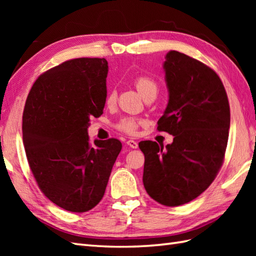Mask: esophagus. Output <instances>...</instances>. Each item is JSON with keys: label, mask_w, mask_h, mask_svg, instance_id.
Masks as SVG:
<instances>
[{"label": "esophagus", "mask_w": 256, "mask_h": 256, "mask_svg": "<svg viewBox=\"0 0 256 256\" xmlns=\"http://www.w3.org/2000/svg\"><path fill=\"white\" fill-rule=\"evenodd\" d=\"M126 144H128L131 148H138V142H135V140H128V142H126Z\"/></svg>", "instance_id": "esophagus-1"}]
</instances>
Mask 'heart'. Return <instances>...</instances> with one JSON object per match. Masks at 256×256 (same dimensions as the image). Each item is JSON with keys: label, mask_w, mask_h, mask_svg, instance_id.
I'll list each match as a JSON object with an SVG mask.
<instances>
[{"label": "heart", "mask_w": 256, "mask_h": 256, "mask_svg": "<svg viewBox=\"0 0 256 256\" xmlns=\"http://www.w3.org/2000/svg\"><path fill=\"white\" fill-rule=\"evenodd\" d=\"M134 84L136 86V89L138 91V94L142 96L143 98L150 94V92H157V84L155 82L154 79H152L150 77H148V76H140V77L136 78L134 81ZM116 99V91H111L108 92V94L106 96V103L111 104ZM140 124V121L138 118H128L122 120L121 122L118 123V128L121 131L128 133V134H135L138 132V125Z\"/></svg>", "instance_id": "1"}]
</instances>
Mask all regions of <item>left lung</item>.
<instances>
[{"instance_id":"obj_1","label":"left lung","mask_w":256,"mask_h":256,"mask_svg":"<svg viewBox=\"0 0 256 256\" xmlns=\"http://www.w3.org/2000/svg\"><path fill=\"white\" fill-rule=\"evenodd\" d=\"M162 64L168 103L157 124L174 135L172 144H138L144 153L146 192L164 206H177L208 188L224 162L230 128V106L219 76L176 50Z\"/></svg>"}]
</instances>
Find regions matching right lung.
I'll use <instances>...</instances> for the list:
<instances>
[{
  "label": "right lung",
  "mask_w": 256,
  "mask_h": 256,
  "mask_svg": "<svg viewBox=\"0 0 256 256\" xmlns=\"http://www.w3.org/2000/svg\"><path fill=\"white\" fill-rule=\"evenodd\" d=\"M106 58H77L40 74L27 96L23 143L38 187L52 202L86 212L100 202L122 144L89 142L90 118L106 100Z\"/></svg>",
  "instance_id": "1"
}]
</instances>
